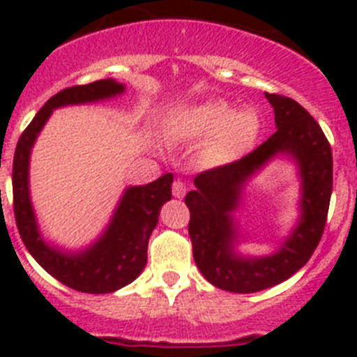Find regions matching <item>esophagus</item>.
<instances>
[{
	"mask_svg": "<svg viewBox=\"0 0 357 357\" xmlns=\"http://www.w3.org/2000/svg\"><path fill=\"white\" fill-rule=\"evenodd\" d=\"M185 184L182 181L173 182V197L175 198H184L185 197Z\"/></svg>",
	"mask_w": 357,
	"mask_h": 357,
	"instance_id": "34e87169",
	"label": "esophagus"
}]
</instances>
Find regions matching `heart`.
<instances>
[{
    "instance_id": "heart-1",
    "label": "heart",
    "mask_w": 357,
    "mask_h": 357,
    "mask_svg": "<svg viewBox=\"0 0 357 357\" xmlns=\"http://www.w3.org/2000/svg\"><path fill=\"white\" fill-rule=\"evenodd\" d=\"M259 116L252 109L230 110L225 102L207 100L189 107L182 118V130L188 135H211L207 144L209 159L229 160L247 150L259 134Z\"/></svg>"
}]
</instances>
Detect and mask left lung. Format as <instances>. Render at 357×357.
<instances>
[{
	"instance_id": "obj_1",
	"label": "left lung",
	"mask_w": 357,
	"mask_h": 357,
	"mask_svg": "<svg viewBox=\"0 0 357 357\" xmlns=\"http://www.w3.org/2000/svg\"><path fill=\"white\" fill-rule=\"evenodd\" d=\"M275 114V134L252 153L195 178L185 195L193 257L211 284L232 293H255L284 282L313 255L320 243L333 193V153L320 125L291 98L264 93ZM277 158L297 169L299 216L270 255H243L246 233L235 213L252 178Z\"/></svg>"
}]
</instances>
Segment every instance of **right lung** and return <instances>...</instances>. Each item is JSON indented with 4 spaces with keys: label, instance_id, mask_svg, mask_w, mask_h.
I'll list each match as a JSON object with an SVG mask.
<instances>
[{
    "label": "right lung",
    "instance_id": "add662e5",
    "mask_svg": "<svg viewBox=\"0 0 357 357\" xmlns=\"http://www.w3.org/2000/svg\"><path fill=\"white\" fill-rule=\"evenodd\" d=\"M125 91V84L112 78L61 91L44 103L15 146L12 189L21 239L50 275L82 293L118 291L141 275L148 261V239L159 223L162 206L172 200L173 175L166 173L144 185H127L102 234L82 248H66L50 241L40 230L30 193L31 150L53 110L102 103L121 96Z\"/></svg>",
    "mask_w": 357,
    "mask_h": 357
}]
</instances>
